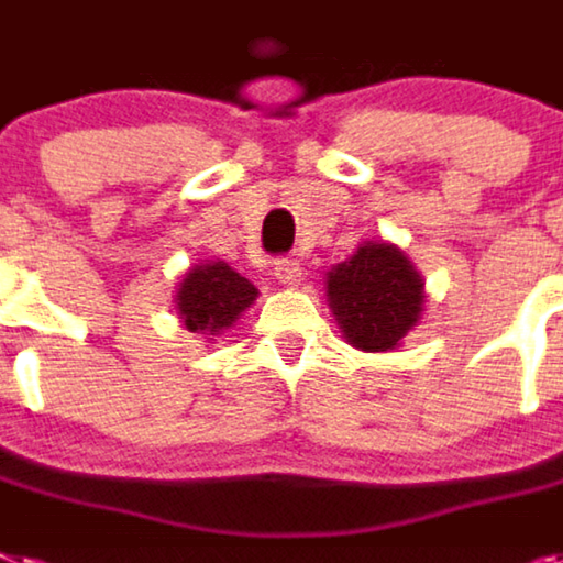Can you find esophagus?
<instances>
[{
  "label": "esophagus",
  "instance_id": "1",
  "mask_svg": "<svg viewBox=\"0 0 563 563\" xmlns=\"http://www.w3.org/2000/svg\"><path fill=\"white\" fill-rule=\"evenodd\" d=\"M274 277L283 283V286H297V283L303 280V266L291 257H283L274 263Z\"/></svg>",
  "mask_w": 563,
  "mask_h": 563
}]
</instances>
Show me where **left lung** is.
Instances as JSON below:
<instances>
[{"instance_id":"obj_1","label":"left lung","mask_w":563,"mask_h":563,"mask_svg":"<svg viewBox=\"0 0 563 563\" xmlns=\"http://www.w3.org/2000/svg\"><path fill=\"white\" fill-rule=\"evenodd\" d=\"M325 297L354 349L389 352L418 325L423 280L398 245L369 240L325 274Z\"/></svg>"}]
</instances>
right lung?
Masks as SVG:
<instances>
[{"instance_id":"right-lung-1","label":"right lung","mask_w":563,"mask_h":563,"mask_svg":"<svg viewBox=\"0 0 563 563\" xmlns=\"http://www.w3.org/2000/svg\"><path fill=\"white\" fill-rule=\"evenodd\" d=\"M260 291L223 260H209L183 274L177 297L179 323L194 334H223L238 323Z\"/></svg>"}]
</instances>
